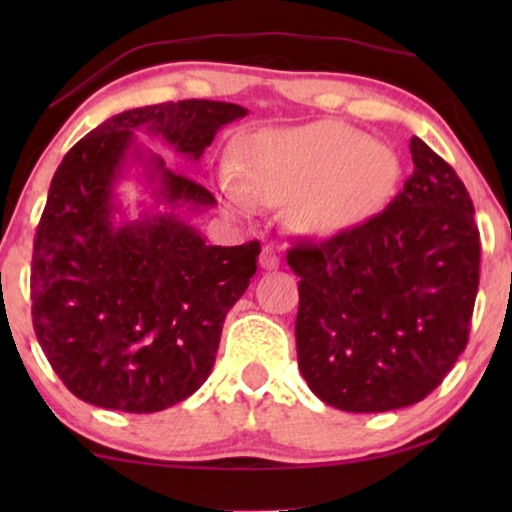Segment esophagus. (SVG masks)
<instances>
[{
	"instance_id": "1",
	"label": "esophagus",
	"mask_w": 512,
	"mask_h": 512,
	"mask_svg": "<svg viewBox=\"0 0 512 512\" xmlns=\"http://www.w3.org/2000/svg\"><path fill=\"white\" fill-rule=\"evenodd\" d=\"M258 263H261L263 270H277L279 268V256L275 254V249H272V247H263Z\"/></svg>"
}]
</instances>
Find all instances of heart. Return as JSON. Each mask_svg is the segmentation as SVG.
<instances>
[{
  "instance_id": "heart-1",
  "label": "heart",
  "mask_w": 512,
  "mask_h": 512,
  "mask_svg": "<svg viewBox=\"0 0 512 512\" xmlns=\"http://www.w3.org/2000/svg\"><path fill=\"white\" fill-rule=\"evenodd\" d=\"M401 179V158L387 142L335 121L272 130L251 142L244 181L223 172L221 188L237 212L254 200L284 205L300 233L331 240L380 212Z\"/></svg>"
}]
</instances>
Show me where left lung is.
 Wrapping results in <instances>:
<instances>
[{
  "instance_id": "obj_1",
  "label": "left lung",
  "mask_w": 512,
  "mask_h": 512,
  "mask_svg": "<svg viewBox=\"0 0 512 512\" xmlns=\"http://www.w3.org/2000/svg\"><path fill=\"white\" fill-rule=\"evenodd\" d=\"M415 170L382 214L340 237L298 242L296 349L307 387L345 412H387L431 394L466 349L480 233L464 181L419 137Z\"/></svg>"
}]
</instances>
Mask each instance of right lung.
Segmentation results:
<instances>
[{
	"label": "right lung",
	"mask_w": 512,
	"mask_h": 512,
	"mask_svg": "<svg viewBox=\"0 0 512 512\" xmlns=\"http://www.w3.org/2000/svg\"><path fill=\"white\" fill-rule=\"evenodd\" d=\"M240 104L184 100L111 116L53 174L32 254V321L48 363L97 408L158 412L212 373L221 328L256 272L258 242L216 247L191 223L214 195L135 132L198 165ZM147 198L130 217L117 186Z\"/></svg>",
	"instance_id": "obj_1"
}]
</instances>
